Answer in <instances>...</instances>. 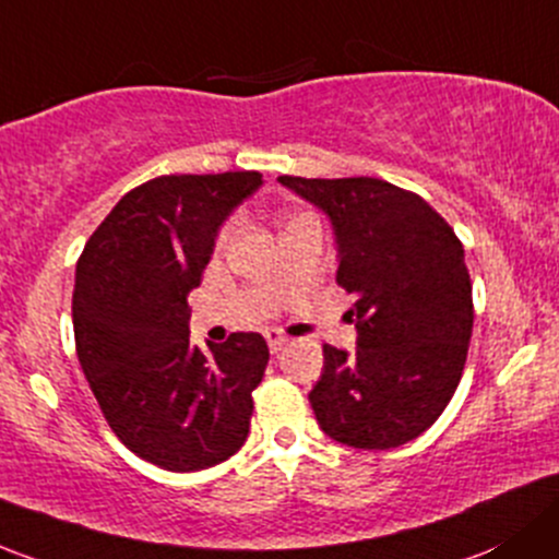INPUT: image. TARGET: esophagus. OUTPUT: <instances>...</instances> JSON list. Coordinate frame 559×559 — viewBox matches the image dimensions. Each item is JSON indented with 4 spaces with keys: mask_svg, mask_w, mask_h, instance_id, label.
<instances>
[{
    "mask_svg": "<svg viewBox=\"0 0 559 559\" xmlns=\"http://www.w3.org/2000/svg\"><path fill=\"white\" fill-rule=\"evenodd\" d=\"M264 340H267V345H270V350H273V354H278V350L284 348L286 343H289V337H286V334H281V332H275V329H267V332H264Z\"/></svg>",
    "mask_w": 559,
    "mask_h": 559,
    "instance_id": "obj_1",
    "label": "esophagus"
}]
</instances>
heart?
Returning a JSON list of instances; mask_svg holds the SVG:
<instances>
[{
    "mask_svg": "<svg viewBox=\"0 0 559 559\" xmlns=\"http://www.w3.org/2000/svg\"><path fill=\"white\" fill-rule=\"evenodd\" d=\"M227 235H230V230H227V233H225V235H222V238H227Z\"/></svg>",
    "mask_w": 559,
    "mask_h": 559,
    "instance_id": "1",
    "label": "heart"
}]
</instances>
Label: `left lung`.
<instances>
[{
  "label": "left lung",
  "mask_w": 559,
  "mask_h": 559,
  "mask_svg": "<svg viewBox=\"0 0 559 559\" xmlns=\"http://www.w3.org/2000/svg\"><path fill=\"white\" fill-rule=\"evenodd\" d=\"M278 181L326 214L337 284L356 299V348L324 345L308 393L316 420L356 450L407 444L444 413L466 364L474 305L461 240L423 198L383 179Z\"/></svg>",
  "instance_id": "1"
}]
</instances>
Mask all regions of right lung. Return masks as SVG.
I'll list each match as a JSON object with an SVG mask.
<instances>
[{
  "label": "right lung",
  "mask_w": 559,
  "mask_h": 559,
  "mask_svg": "<svg viewBox=\"0 0 559 559\" xmlns=\"http://www.w3.org/2000/svg\"><path fill=\"white\" fill-rule=\"evenodd\" d=\"M262 174L157 176L109 211L82 249L72 321L80 367L111 431L166 472H201L243 448L267 343L235 332L190 345L201 286L227 216Z\"/></svg>",
  "instance_id": "add662e5"
}]
</instances>
